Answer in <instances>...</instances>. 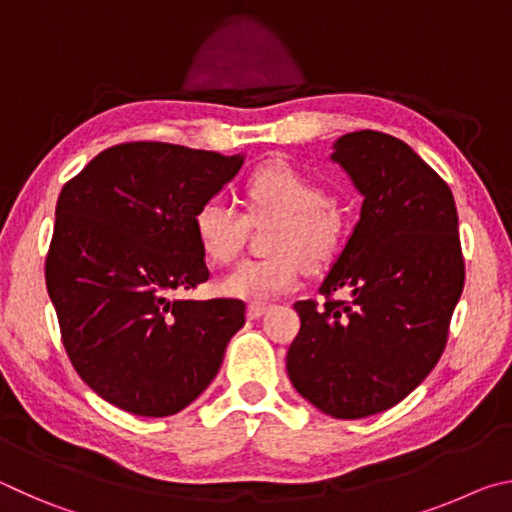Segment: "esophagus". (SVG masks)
Here are the masks:
<instances>
[{"label":"esophagus","mask_w":512,"mask_h":512,"mask_svg":"<svg viewBox=\"0 0 512 512\" xmlns=\"http://www.w3.org/2000/svg\"><path fill=\"white\" fill-rule=\"evenodd\" d=\"M266 305H262V302H250L248 305V318H262L266 314Z\"/></svg>","instance_id":"1"}]
</instances>
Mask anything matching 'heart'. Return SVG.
<instances>
[{"label":"heart","instance_id":"1","mask_svg":"<svg viewBox=\"0 0 512 512\" xmlns=\"http://www.w3.org/2000/svg\"><path fill=\"white\" fill-rule=\"evenodd\" d=\"M244 203L253 221L277 219L268 248L273 255L244 259L223 280V291L241 300H268L298 284L302 264L320 268L343 246L348 221L329 201L318 178L275 160L255 169L244 183ZM248 216L221 198L203 203L194 216V235L214 264H230L246 241Z\"/></svg>","mask_w":512,"mask_h":512}]
</instances>
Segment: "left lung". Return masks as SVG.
<instances>
[{"mask_svg":"<svg viewBox=\"0 0 512 512\" xmlns=\"http://www.w3.org/2000/svg\"><path fill=\"white\" fill-rule=\"evenodd\" d=\"M332 160L363 196L361 216L320 284L323 307L293 305L287 370L316 409L359 420L402 402L436 366L465 262L452 189L409 144L357 131L334 142Z\"/></svg>","mask_w":512,"mask_h":512,"instance_id":"8db88e82","label":"left lung"}]
</instances>
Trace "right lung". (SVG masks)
Here are the masks:
<instances>
[{"instance_id":"right-lung-1","label":"right lung","mask_w":512,"mask_h":512,"mask_svg":"<svg viewBox=\"0 0 512 512\" xmlns=\"http://www.w3.org/2000/svg\"><path fill=\"white\" fill-rule=\"evenodd\" d=\"M244 155L128 142L63 187L45 262L74 370L103 400L144 418L183 411L246 323L235 298L171 300L210 277L194 216Z\"/></svg>"}]
</instances>
